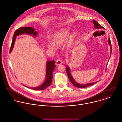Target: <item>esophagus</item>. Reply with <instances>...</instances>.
Returning <instances> with one entry per match:
<instances>
[{
	"label": "esophagus",
	"instance_id": "34e87169",
	"mask_svg": "<svg viewBox=\"0 0 122 122\" xmlns=\"http://www.w3.org/2000/svg\"><path fill=\"white\" fill-rule=\"evenodd\" d=\"M56 63L57 65H60V64H61L62 63V61L61 59H58L56 60Z\"/></svg>",
	"mask_w": 122,
	"mask_h": 122
}]
</instances>
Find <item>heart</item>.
I'll return each instance as SVG.
<instances>
[{
  "mask_svg": "<svg viewBox=\"0 0 122 122\" xmlns=\"http://www.w3.org/2000/svg\"><path fill=\"white\" fill-rule=\"evenodd\" d=\"M69 31L66 29H61L57 31L54 35L53 38V43L55 45L60 46L68 38ZM74 34H71L69 37V42L71 43L74 38Z\"/></svg>",
  "mask_w": 122,
  "mask_h": 122,
  "instance_id": "heart-1",
  "label": "heart"
}]
</instances>
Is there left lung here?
<instances>
[{"label":"left lung","instance_id":"obj_1","mask_svg":"<svg viewBox=\"0 0 122 122\" xmlns=\"http://www.w3.org/2000/svg\"><path fill=\"white\" fill-rule=\"evenodd\" d=\"M93 24L94 25V28L96 29H104V28L100 24H99L97 22H96L95 20H93ZM108 42H109V44L110 45V46H111V41H110V39L109 38V40H108ZM111 50L112 51V47H111ZM112 52V51L111 52ZM66 72H67V75L68 76V78L70 80V81H71V82L72 83V84L74 85L75 87H77V88H85L86 87H88V86H90L92 85H93L94 84V83H96V82H92V83H87V84H80L77 82H76L73 79V78L72 77L71 74V73H70V69H69V67L67 66V67L66 68Z\"/></svg>","mask_w":122,"mask_h":122}]
</instances>
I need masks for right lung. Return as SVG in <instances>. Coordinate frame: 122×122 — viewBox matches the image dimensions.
Listing matches in <instances>:
<instances>
[{
	"label": "right lung",
	"instance_id": "1",
	"mask_svg": "<svg viewBox=\"0 0 122 122\" xmlns=\"http://www.w3.org/2000/svg\"><path fill=\"white\" fill-rule=\"evenodd\" d=\"M35 30L32 28L30 27H21L18 29H17L15 32H14V34L13 35L12 41L11 43V47L10 49V52H11L14 45L15 43V41L16 40V38L17 36L19 35H21L24 33H26L28 34L31 35L33 34V36H36L37 35V33L36 31H34ZM55 61H48L47 62V66H46V79L44 81V82L41 85V86H39L37 87H34V88H30L28 87L29 88H30L31 89H33L35 90H43L44 89H46L48 87H49L50 85H51V83L52 82V73L55 68ZM25 86V85H24ZM27 87V86H26Z\"/></svg>",
	"mask_w": 122,
	"mask_h": 122
}]
</instances>
